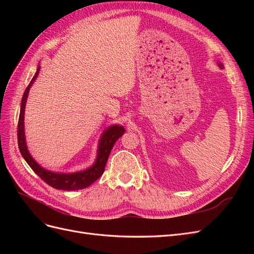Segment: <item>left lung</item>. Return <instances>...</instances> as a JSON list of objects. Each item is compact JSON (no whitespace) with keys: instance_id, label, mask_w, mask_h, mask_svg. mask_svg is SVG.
<instances>
[{"instance_id":"8db88e82","label":"left lung","mask_w":254,"mask_h":254,"mask_svg":"<svg viewBox=\"0 0 254 254\" xmlns=\"http://www.w3.org/2000/svg\"><path fill=\"white\" fill-rule=\"evenodd\" d=\"M218 65H219V67H220V68H222V67H224V66H222V64H219Z\"/></svg>"}]
</instances>
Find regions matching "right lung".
Masks as SVG:
<instances>
[{
	"mask_svg": "<svg viewBox=\"0 0 254 254\" xmlns=\"http://www.w3.org/2000/svg\"><path fill=\"white\" fill-rule=\"evenodd\" d=\"M39 70H40V66H38L35 76L33 77V79L30 80L22 97L19 122H18V145H19L20 152L23 156V158L25 159L27 164L30 166V168H32V170L39 176L44 182H47L52 188L57 189V190H76L86 189L89 186H91L92 183L95 182L99 177L103 175L106 163L107 161H108L113 145L123 134H124L125 129L123 126L114 125L106 130L101 137V142H99L98 153H97L95 163L94 165H92L90 168H88V170L83 172L74 173V174H58V173H53V172L44 170V168H42L39 164H38L32 158V156L29 155L26 147L25 135H24V109H25L26 99H27L30 86H32L38 74H39Z\"/></svg>",
	"mask_w": 254,
	"mask_h": 254,
	"instance_id": "right-lung-1",
	"label": "right lung"
}]
</instances>
